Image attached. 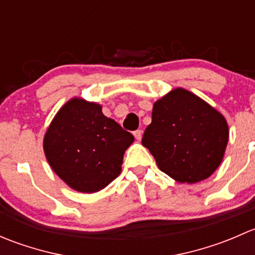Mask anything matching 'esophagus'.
I'll use <instances>...</instances> for the list:
<instances>
[{"instance_id":"esophagus-1","label":"esophagus","mask_w":255,"mask_h":255,"mask_svg":"<svg viewBox=\"0 0 255 255\" xmlns=\"http://www.w3.org/2000/svg\"><path fill=\"white\" fill-rule=\"evenodd\" d=\"M133 134H134V138L137 140H140L142 139V135H143V132L140 129H138V130H135V132H133Z\"/></svg>"}]
</instances>
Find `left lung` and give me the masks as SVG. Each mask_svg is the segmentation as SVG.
I'll return each instance as SVG.
<instances>
[{
  "instance_id": "1",
  "label": "left lung",
  "mask_w": 255,
  "mask_h": 255,
  "mask_svg": "<svg viewBox=\"0 0 255 255\" xmlns=\"http://www.w3.org/2000/svg\"><path fill=\"white\" fill-rule=\"evenodd\" d=\"M230 129L222 113L177 87L154 102L142 144L163 173L179 182L202 181L222 163Z\"/></svg>"
}]
</instances>
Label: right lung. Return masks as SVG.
Segmentation results:
<instances>
[{"label":"right lung","instance_id":"right-lung-1","mask_svg":"<svg viewBox=\"0 0 255 255\" xmlns=\"http://www.w3.org/2000/svg\"><path fill=\"white\" fill-rule=\"evenodd\" d=\"M133 142L129 132L102 113L101 105L74 97L54 116L43 149L50 168L69 187L94 194L120 175Z\"/></svg>","mask_w":255,"mask_h":255}]
</instances>
